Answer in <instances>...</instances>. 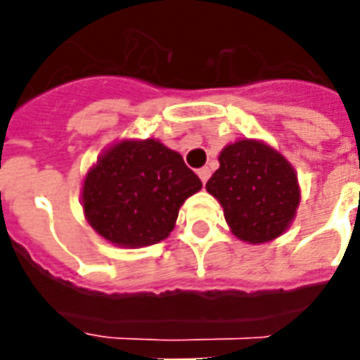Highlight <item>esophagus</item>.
Returning a JSON list of instances; mask_svg holds the SVG:
<instances>
[{"instance_id": "1", "label": "esophagus", "mask_w": 360, "mask_h": 360, "mask_svg": "<svg viewBox=\"0 0 360 360\" xmlns=\"http://www.w3.org/2000/svg\"><path fill=\"white\" fill-rule=\"evenodd\" d=\"M198 177H200V179H202L203 185H205V183H207L209 177H211V169H209V168L198 169Z\"/></svg>"}]
</instances>
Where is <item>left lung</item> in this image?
Listing matches in <instances>:
<instances>
[{
  "label": "left lung",
  "instance_id": "8db88e82",
  "mask_svg": "<svg viewBox=\"0 0 360 360\" xmlns=\"http://www.w3.org/2000/svg\"><path fill=\"white\" fill-rule=\"evenodd\" d=\"M219 162L205 188L224 209L231 233L248 245L285 233L301 203L290 160L267 141L240 138L220 151Z\"/></svg>",
  "mask_w": 360,
  "mask_h": 360
}]
</instances>
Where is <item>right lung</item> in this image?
<instances>
[{"label":"right lung","instance_id":"right-lung-1","mask_svg":"<svg viewBox=\"0 0 360 360\" xmlns=\"http://www.w3.org/2000/svg\"><path fill=\"white\" fill-rule=\"evenodd\" d=\"M202 181L160 140H123L106 147L82 183L87 224L121 248L157 245L169 236L186 198Z\"/></svg>","mask_w":360,"mask_h":360}]
</instances>
